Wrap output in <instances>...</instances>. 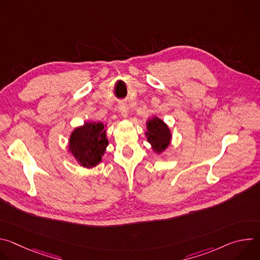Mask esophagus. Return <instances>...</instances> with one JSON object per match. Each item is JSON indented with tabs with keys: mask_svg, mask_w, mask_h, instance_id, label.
<instances>
[{
	"mask_svg": "<svg viewBox=\"0 0 260 260\" xmlns=\"http://www.w3.org/2000/svg\"><path fill=\"white\" fill-rule=\"evenodd\" d=\"M119 112L121 113L122 117H124V118H126L128 116V107L126 104L122 103L119 105Z\"/></svg>",
	"mask_w": 260,
	"mask_h": 260,
	"instance_id": "1",
	"label": "esophagus"
}]
</instances>
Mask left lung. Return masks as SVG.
<instances>
[{
  "label": "left lung",
  "mask_w": 260,
  "mask_h": 260,
  "mask_svg": "<svg viewBox=\"0 0 260 260\" xmlns=\"http://www.w3.org/2000/svg\"><path fill=\"white\" fill-rule=\"evenodd\" d=\"M145 136L147 142L151 145V149L155 154H161L165 152L172 142V133L168 124L154 115L146 121Z\"/></svg>",
  "instance_id": "obj_1"
}]
</instances>
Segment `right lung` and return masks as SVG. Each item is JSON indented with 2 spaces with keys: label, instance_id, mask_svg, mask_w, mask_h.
<instances>
[{
  "label": "right lung",
  "instance_id": "obj_1",
  "mask_svg": "<svg viewBox=\"0 0 260 260\" xmlns=\"http://www.w3.org/2000/svg\"><path fill=\"white\" fill-rule=\"evenodd\" d=\"M108 145L107 123L85 121L71 133L68 151L80 167L90 169L102 161Z\"/></svg>",
  "mask_w": 260,
  "mask_h": 260
}]
</instances>
